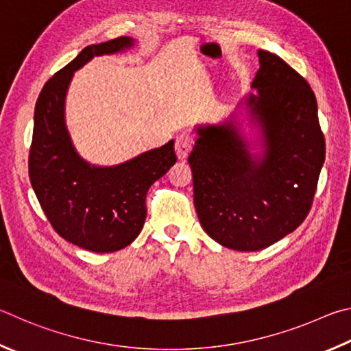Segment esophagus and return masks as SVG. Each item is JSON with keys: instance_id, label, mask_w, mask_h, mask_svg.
Returning <instances> with one entry per match:
<instances>
[{"instance_id": "1", "label": "esophagus", "mask_w": 351, "mask_h": 351, "mask_svg": "<svg viewBox=\"0 0 351 351\" xmlns=\"http://www.w3.org/2000/svg\"><path fill=\"white\" fill-rule=\"evenodd\" d=\"M193 146H194V138L191 137V135L186 134V132L180 134L179 137H177V140H176L177 158L185 160L189 156V152H191Z\"/></svg>"}]
</instances>
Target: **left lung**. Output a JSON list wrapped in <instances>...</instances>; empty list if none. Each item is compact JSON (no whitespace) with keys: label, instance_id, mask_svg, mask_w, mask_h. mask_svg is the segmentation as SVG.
<instances>
[{"label":"left lung","instance_id":"8db88e82","mask_svg":"<svg viewBox=\"0 0 351 351\" xmlns=\"http://www.w3.org/2000/svg\"><path fill=\"white\" fill-rule=\"evenodd\" d=\"M261 67L237 109L219 125L195 126L188 157L202 228L222 247L259 251L304 222L325 160L315 92L278 55L257 51ZM245 104L260 129L259 153L240 132Z\"/></svg>","mask_w":351,"mask_h":351}]
</instances>
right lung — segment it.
Instances as JSON below:
<instances>
[{
    "label": "right lung",
    "instance_id": "add662e5",
    "mask_svg": "<svg viewBox=\"0 0 351 351\" xmlns=\"http://www.w3.org/2000/svg\"><path fill=\"white\" fill-rule=\"evenodd\" d=\"M131 36L84 47L45 84L35 104L29 177L53 230L94 253H114L140 234L147 189L177 162L174 140L115 166L80 156L67 131L64 104L73 72L98 55L125 52Z\"/></svg>",
    "mask_w": 351,
    "mask_h": 351
}]
</instances>
